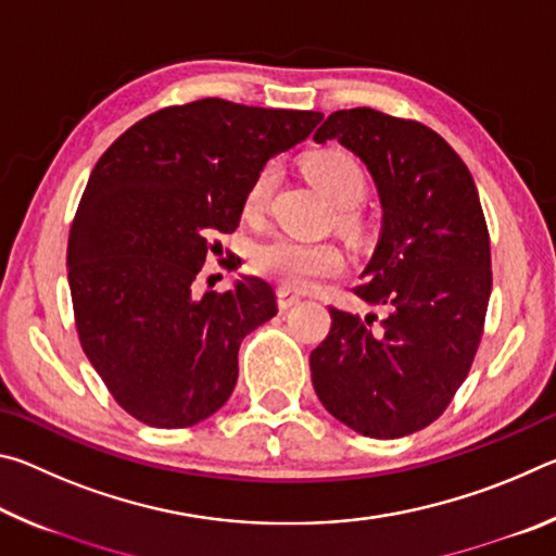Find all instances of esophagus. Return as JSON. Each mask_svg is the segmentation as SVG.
<instances>
[{"mask_svg":"<svg viewBox=\"0 0 556 556\" xmlns=\"http://www.w3.org/2000/svg\"><path fill=\"white\" fill-rule=\"evenodd\" d=\"M277 299H279V308H291L294 304H299L301 296L294 294V291H289V289H279Z\"/></svg>","mask_w":556,"mask_h":556,"instance_id":"esophagus-1","label":"esophagus"}]
</instances>
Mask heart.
<instances>
[{"label": "heart", "instance_id": "b5f03b06", "mask_svg": "<svg viewBox=\"0 0 556 556\" xmlns=\"http://www.w3.org/2000/svg\"><path fill=\"white\" fill-rule=\"evenodd\" d=\"M304 174L318 191L338 208H351L361 203L368 191V176L363 164L343 149H324L304 159ZM277 181V168L267 164L244 193V215H260L271 195ZM343 267V252L333 242L299 240V238H271L252 252V269L257 275L277 281L289 291L312 289L318 279L338 275Z\"/></svg>", "mask_w": 556, "mask_h": 556}]
</instances>
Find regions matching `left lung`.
Returning <instances> with one entry per match:
<instances>
[{
  "label": "left lung",
  "instance_id": "obj_1",
  "mask_svg": "<svg viewBox=\"0 0 556 556\" xmlns=\"http://www.w3.org/2000/svg\"><path fill=\"white\" fill-rule=\"evenodd\" d=\"M314 139L363 159L382 201V232L355 294L378 314L331 306L312 351L324 407L370 439L429 427L473 365L491 299V238L468 166L417 119L370 108L328 115Z\"/></svg>",
  "mask_w": 556,
  "mask_h": 556
}]
</instances>
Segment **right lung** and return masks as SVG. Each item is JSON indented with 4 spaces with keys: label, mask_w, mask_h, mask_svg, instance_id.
I'll return each mask as SVG.
<instances>
[{
    "label": "right lung",
    "mask_w": 556,
    "mask_h": 556,
    "mask_svg": "<svg viewBox=\"0 0 556 556\" xmlns=\"http://www.w3.org/2000/svg\"><path fill=\"white\" fill-rule=\"evenodd\" d=\"M321 117L195 100L139 119L92 168L68 238L75 328L142 425L193 427L228 402L242 338L277 314V294L242 277L195 296V281L215 235L238 228L252 178Z\"/></svg>",
    "instance_id": "1"
}]
</instances>
